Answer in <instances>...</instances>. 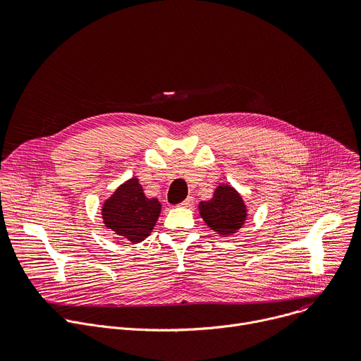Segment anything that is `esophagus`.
I'll use <instances>...</instances> for the list:
<instances>
[{"instance_id": "34e87169", "label": "esophagus", "mask_w": 361, "mask_h": 361, "mask_svg": "<svg viewBox=\"0 0 361 361\" xmlns=\"http://www.w3.org/2000/svg\"><path fill=\"white\" fill-rule=\"evenodd\" d=\"M193 204H195V197H191V196H190V197H187V199L181 203V206H183V207H191Z\"/></svg>"}]
</instances>
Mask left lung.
Here are the masks:
<instances>
[{"label":"left lung","instance_id":"1","mask_svg":"<svg viewBox=\"0 0 361 361\" xmlns=\"http://www.w3.org/2000/svg\"><path fill=\"white\" fill-rule=\"evenodd\" d=\"M199 212L206 225L222 236L238 232L247 219V206L229 184L218 185L210 200L199 203Z\"/></svg>","mask_w":361,"mask_h":361}]
</instances>
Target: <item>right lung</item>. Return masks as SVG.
Returning a JSON list of instances; mask_svg holds the SVG:
<instances>
[{
  "instance_id": "right-lung-1",
  "label": "right lung",
  "mask_w": 361,
  "mask_h": 361,
  "mask_svg": "<svg viewBox=\"0 0 361 361\" xmlns=\"http://www.w3.org/2000/svg\"><path fill=\"white\" fill-rule=\"evenodd\" d=\"M161 203L148 199L136 177L128 180L104 202L102 216L106 228L136 244L148 238L159 218Z\"/></svg>"
}]
</instances>
